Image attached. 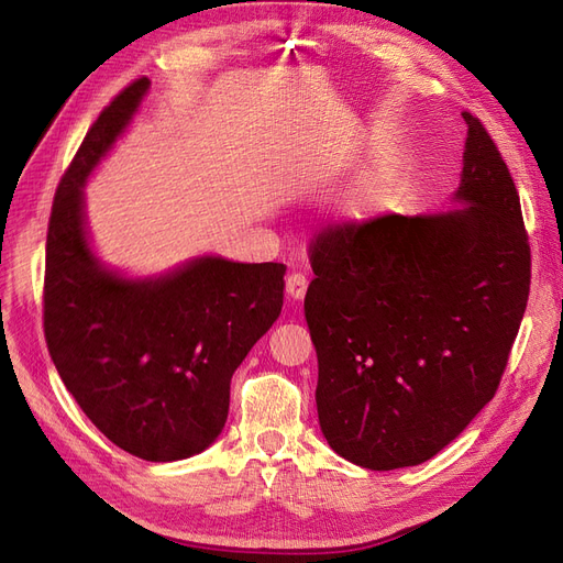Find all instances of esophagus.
<instances>
[{"label": "esophagus", "instance_id": "esophagus-1", "mask_svg": "<svg viewBox=\"0 0 563 563\" xmlns=\"http://www.w3.org/2000/svg\"><path fill=\"white\" fill-rule=\"evenodd\" d=\"M305 294H308V277L305 275H288L286 277V296L291 298L294 302H300L305 298Z\"/></svg>", "mask_w": 563, "mask_h": 563}]
</instances>
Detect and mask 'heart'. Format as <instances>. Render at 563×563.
<instances>
[{"instance_id": "b5f03b06", "label": "heart", "mask_w": 563, "mask_h": 563, "mask_svg": "<svg viewBox=\"0 0 563 563\" xmlns=\"http://www.w3.org/2000/svg\"><path fill=\"white\" fill-rule=\"evenodd\" d=\"M391 185V176L387 168H368V172L356 176L347 183L343 190L333 199L335 216L345 220H360L376 213Z\"/></svg>"}]
</instances>
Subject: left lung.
Segmentation results:
<instances>
[{"mask_svg": "<svg viewBox=\"0 0 563 563\" xmlns=\"http://www.w3.org/2000/svg\"><path fill=\"white\" fill-rule=\"evenodd\" d=\"M457 209L338 225L305 296L329 446L366 470L420 465L493 399L523 319L531 249L512 176L463 112Z\"/></svg>", "mask_w": 563, "mask_h": 563, "instance_id": "left-lung-1", "label": "left lung"}]
</instances>
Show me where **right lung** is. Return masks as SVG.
<instances>
[{
	"instance_id": "obj_1",
	"label": "right lung",
	"mask_w": 563,
	"mask_h": 563,
	"mask_svg": "<svg viewBox=\"0 0 563 563\" xmlns=\"http://www.w3.org/2000/svg\"><path fill=\"white\" fill-rule=\"evenodd\" d=\"M150 79L100 112L67 168L46 234L44 335L67 391L114 446L172 463L223 432L232 373L282 314V263L197 255L129 277L98 258L84 185L133 122Z\"/></svg>"
}]
</instances>
